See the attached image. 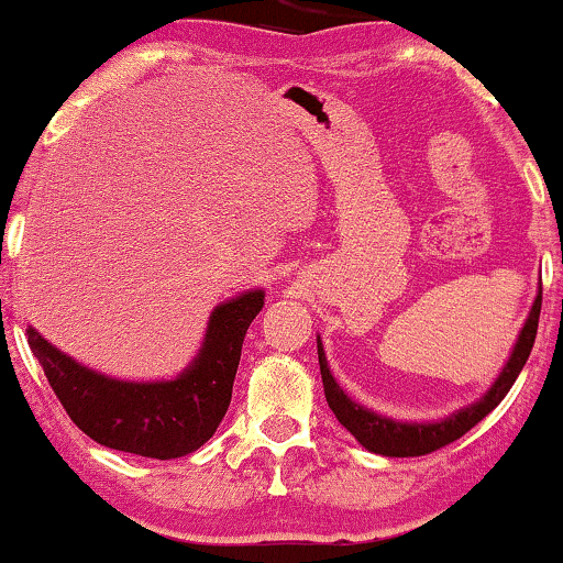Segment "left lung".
Instances as JSON below:
<instances>
[{
  "mask_svg": "<svg viewBox=\"0 0 563 563\" xmlns=\"http://www.w3.org/2000/svg\"><path fill=\"white\" fill-rule=\"evenodd\" d=\"M538 318H541V289L533 299V307H530L526 325L520 328L518 341H515L510 358L503 366V372L492 387L484 391V395L476 399V402L461 407V410L451 412L449 418L433 420V422H405L387 418V415H379L368 407L353 402V399L341 389V384L335 382V376L330 374L325 351H322V341L318 335V358H320V374H322V387H325V399L328 407L335 412V418L341 426L349 430V433L356 438V441L364 445L366 451L379 453V456H391V459H405V456H426V453H433L443 445L459 441L461 435L468 433L476 422L487 418V415L495 410V407L503 402L507 391L518 379V374L526 366L530 356V349L536 343L538 333Z\"/></svg>",
  "mask_w": 563,
  "mask_h": 563,
  "instance_id": "1",
  "label": "left lung"
}]
</instances>
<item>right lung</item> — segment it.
Instances as JSON below:
<instances>
[{"label":"right lung","mask_w":563,"mask_h":563,"mask_svg":"<svg viewBox=\"0 0 563 563\" xmlns=\"http://www.w3.org/2000/svg\"><path fill=\"white\" fill-rule=\"evenodd\" d=\"M264 307V289L214 307L191 364L158 382L114 379L79 364L27 328V343L79 430L107 449L145 459H179L210 441L225 418L245 330Z\"/></svg>","instance_id":"1"}]
</instances>
